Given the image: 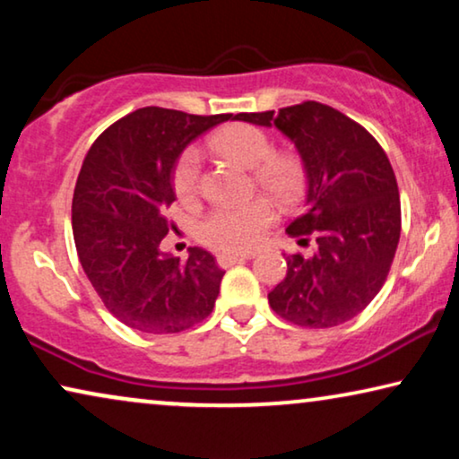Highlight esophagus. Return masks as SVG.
Instances as JSON below:
<instances>
[{"instance_id": "1", "label": "esophagus", "mask_w": 459, "mask_h": 459, "mask_svg": "<svg viewBox=\"0 0 459 459\" xmlns=\"http://www.w3.org/2000/svg\"><path fill=\"white\" fill-rule=\"evenodd\" d=\"M253 256H255V253H221L217 256V263L221 267H231V265H236V263L253 259Z\"/></svg>"}]
</instances>
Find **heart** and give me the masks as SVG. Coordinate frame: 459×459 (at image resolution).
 <instances>
[{
  "label": "heart",
  "instance_id": "b5f03b06",
  "mask_svg": "<svg viewBox=\"0 0 459 459\" xmlns=\"http://www.w3.org/2000/svg\"><path fill=\"white\" fill-rule=\"evenodd\" d=\"M209 146L223 159L244 169H253V178L261 190L280 203H290L303 187L305 171L294 154H273V143L259 127L234 123L211 135ZM200 184V152L187 148L179 156L173 173V187L181 200H192ZM275 211L269 200L255 198L240 204H221L200 223V238L212 248L248 250L265 234Z\"/></svg>",
  "mask_w": 459,
  "mask_h": 459
}]
</instances>
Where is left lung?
<instances>
[{"label": "left lung", "instance_id": "1", "mask_svg": "<svg viewBox=\"0 0 459 459\" xmlns=\"http://www.w3.org/2000/svg\"><path fill=\"white\" fill-rule=\"evenodd\" d=\"M238 121L275 127L297 148L305 211L288 236H313L311 256H286V278L267 294L280 317L305 328L349 322L385 284L401 234L397 179L380 143L361 125L319 102Z\"/></svg>", "mask_w": 459, "mask_h": 459}]
</instances>
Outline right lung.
Instances as JSON below:
<instances>
[{
    "label": "right lung",
    "instance_id": "obj_1",
    "mask_svg": "<svg viewBox=\"0 0 459 459\" xmlns=\"http://www.w3.org/2000/svg\"><path fill=\"white\" fill-rule=\"evenodd\" d=\"M230 118L148 106L110 125L85 156L73 196L74 247L106 309L129 328L175 334L215 307L225 273L215 256L190 248L179 263L160 242L171 228L178 159Z\"/></svg>",
    "mask_w": 459,
    "mask_h": 459
}]
</instances>
